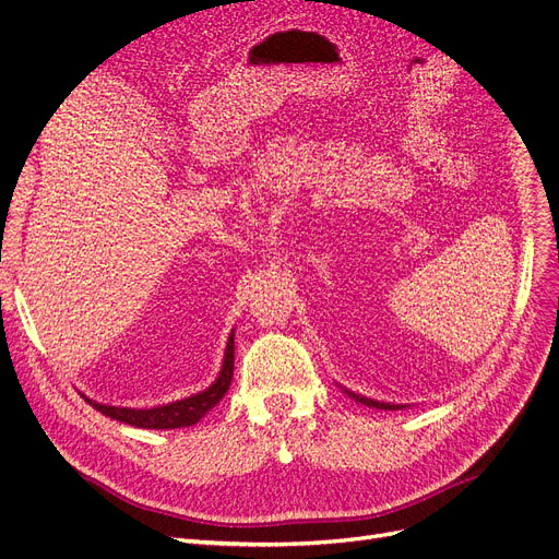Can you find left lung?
Here are the masks:
<instances>
[{
    "label": "left lung",
    "mask_w": 559,
    "mask_h": 559,
    "mask_svg": "<svg viewBox=\"0 0 559 559\" xmlns=\"http://www.w3.org/2000/svg\"><path fill=\"white\" fill-rule=\"evenodd\" d=\"M341 389H343V394H347L353 401H357L361 405H368V407H376V409H403V407H407V405H394V403H382V401L366 399V396H359V394H355V391H349L345 386H341Z\"/></svg>",
    "instance_id": "1"
}]
</instances>
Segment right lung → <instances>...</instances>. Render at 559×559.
Instances as JSON below:
<instances>
[{
    "instance_id": "right-lung-1",
    "label": "right lung",
    "mask_w": 559,
    "mask_h": 559,
    "mask_svg": "<svg viewBox=\"0 0 559 559\" xmlns=\"http://www.w3.org/2000/svg\"><path fill=\"white\" fill-rule=\"evenodd\" d=\"M235 370V332L227 336L223 366L218 370V378L198 394L186 396L181 401H173L165 405L154 407H117V405H103L92 399H85L92 407H96L100 415L117 419L121 424H129L135 428H156V430H170V428H186L198 424L206 412H210L230 389Z\"/></svg>"
}]
</instances>
